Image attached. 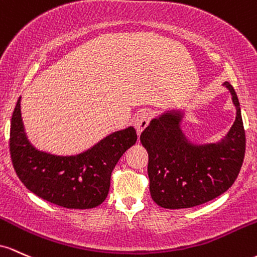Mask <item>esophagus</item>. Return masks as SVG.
Masks as SVG:
<instances>
[{
  "instance_id": "34e87169",
  "label": "esophagus",
  "mask_w": 257,
  "mask_h": 257,
  "mask_svg": "<svg viewBox=\"0 0 257 257\" xmlns=\"http://www.w3.org/2000/svg\"><path fill=\"white\" fill-rule=\"evenodd\" d=\"M152 119V115L149 113L148 110H140L138 113L136 114V116H135V120H134V126L135 128H136L137 131V135H141V132L143 131L144 128L148 126L149 121Z\"/></svg>"
}]
</instances>
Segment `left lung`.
<instances>
[{
	"label": "left lung",
	"mask_w": 257,
	"mask_h": 257,
	"mask_svg": "<svg viewBox=\"0 0 257 257\" xmlns=\"http://www.w3.org/2000/svg\"><path fill=\"white\" fill-rule=\"evenodd\" d=\"M237 108V116L220 143L197 146L180 127L182 114L170 111L153 119L141 134L149 155V191L165 209H187L207 203L224 193L243 165L245 130L234 88L224 82Z\"/></svg>",
	"instance_id": "1"
}]
</instances>
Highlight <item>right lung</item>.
<instances>
[{"instance_id": "1", "label": "right lung", "mask_w": 257, "mask_h": 257, "mask_svg": "<svg viewBox=\"0 0 257 257\" xmlns=\"http://www.w3.org/2000/svg\"><path fill=\"white\" fill-rule=\"evenodd\" d=\"M137 141L132 126L103 138L73 157L37 151L25 135L20 97L11 120L10 152L23 184L43 200L66 209H92L105 200L115 165Z\"/></svg>"}]
</instances>
